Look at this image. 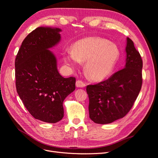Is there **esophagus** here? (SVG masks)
Segmentation results:
<instances>
[{
	"instance_id": "34e87169",
	"label": "esophagus",
	"mask_w": 158,
	"mask_h": 158,
	"mask_svg": "<svg viewBox=\"0 0 158 158\" xmlns=\"http://www.w3.org/2000/svg\"><path fill=\"white\" fill-rule=\"evenodd\" d=\"M76 85L78 88H84L85 86V84L82 80H77L76 82Z\"/></svg>"
}]
</instances>
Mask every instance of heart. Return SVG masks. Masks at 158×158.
Segmentation results:
<instances>
[{
  "label": "heart",
  "instance_id": "heart-1",
  "mask_svg": "<svg viewBox=\"0 0 158 158\" xmlns=\"http://www.w3.org/2000/svg\"><path fill=\"white\" fill-rule=\"evenodd\" d=\"M120 56L117 45L98 37H85L75 42L73 51L64 52L65 63L74 67L80 61H86L85 73L93 80L106 78L111 74Z\"/></svg>",
  "mask_w": 158,
  "mask_h": 158
}]
</instances>
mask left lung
<instances>
[{"mask_svg": "<svg viewBox=\"0 0 158 158\" xmlns=\"http://www.w3.org/2000/svg\"><path fill=\"white\" fill-rule=\"evenodd\" d=\"M126 64L107 80L88 85L89 118L98 124H109L125 117L132 107L142 84V60L127 37Z\"/></svg>", "mask_w": 158, "mask_h": 158, "instance_id": "1", "label": "left lung"}]
</instances>
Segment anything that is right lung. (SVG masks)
<instances>
[{
    "instance_id": "add662e5",
    "label": "right lung",
    "mask_w": 158,
    "mask_h": 158,
    "mask_svg": "<svg viewBox=\"0 0 158 158\" xmlns=\"http://www.w3.org/2000/svg\"><path fill=\"white\" fill-rule=\"evenodd\" d=\"M59 28L39 27L23 41L15 60L16 87L31 115L55 123L64 116V99L76 88L74 77L64 78L49 51L60 40Z\"/></svg>"
}]
</instances>
